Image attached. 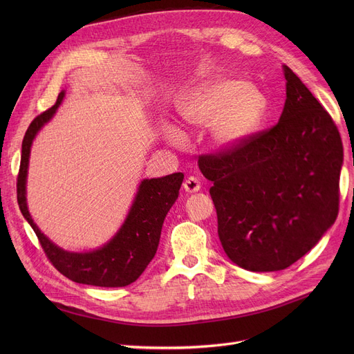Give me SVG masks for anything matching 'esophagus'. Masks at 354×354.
I'll return each instance as SVG.
<instances>
[{"label": "esophagus", "instance_id": "34e87169", "mask_svg": "<svg viewBox=\"0 0 354 354\" xmlns=\"http://www.w3.org/2000/svg\"><path fill=\"white\" fill-rule=\"evenodd\" d=\"M183 188H185V191L191 192V194L192 192H198L201 189V182H199V179L196 176H189V178L185 179Z\"/></svg>", "mask_w": 354, "mask_h": 354}]
</instances>
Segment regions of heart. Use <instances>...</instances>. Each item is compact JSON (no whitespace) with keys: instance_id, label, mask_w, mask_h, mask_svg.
I'll return each instance as SVG.
<instances>
[{"instance_id":"obj_1","label":"heart","mask_w":354,"mask_h":354,"mask_svg":"<svg viewBox=\"0 0 354 354\" xmlns=\"http://www.w3.org/2000/svg\"><path fill=\"white\" fill-rule=\"evenodd\" d=\"M268 102L251 83L216 79L188 93L179 103L180 119L191 126L211 124L214 142L221 147H235L248 140L261 126ZM178 139L176 132H171Z\"/></svg>"}]
</instances>
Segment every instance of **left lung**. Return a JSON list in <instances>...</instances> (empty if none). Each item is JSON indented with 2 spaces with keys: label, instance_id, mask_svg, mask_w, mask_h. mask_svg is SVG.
<instances>
[{
  "label": "left lung",
  "instance_id": "left-lung-1",
  "mask_svg": "<svg viewBox=\"0 0 354 354\" xmlns=\"http://www.w3.org/2000/svg\"><path fill=\"white\" fill-rule=\"evenodd\" d=\"M284 76L287 99L277 124L198 160L214 182L209 194L222 248L248 271L290 267L339 214V129L287 66Z\"/></svg>",
  "mask_w": 354,
  "mask_h": 354
}]
</instances>
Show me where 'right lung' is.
Masks as SVG:
<instances>
[{"mask_svg":"<svg viewBox=\"0 0 354 354\" xmlns=\"http://www.w3.org/2000/svg\"><path fill=\"white\" fill-rule=\"evenodd\" d=\"M62 100L63 93H60L54 106L37 116L27 129L17 176L18 205L39 238L48 261L68 280L96 287L129 286L138 280L156 254L165 216L178 199L183 174L145 179L120 231L100 250L77 254L55 247L30 216L26 202V178L32 139L43 124L51 119Z\"/></svg>","mask_w":354,"mask_h":354,"instance_id":"1","label":"right lung"}]
</instances>
